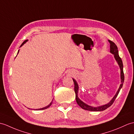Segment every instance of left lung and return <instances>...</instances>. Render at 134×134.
I'll return each mask as SVG.
<instances>
[{"mask_svg": "<svg viewBox=\"0 0 134 134\" xmlns=\"http://www.w3.org/2000/svg\"><path fill=\"white\" fill-rule=\"evenodd\" d=\"M108 42H109L110 43V52H111V53H112V54H113L114 55V57H115V59L117 61L118 63V64H119V66L120 68L121 84H120L119 89H118V90L116 94L114 96L113 99H112V100L109 103H108V104L102 105V106L94 107H91V106H90V105H88L87 104H85V103H83L82 100H80L79 98H78V96H77V92H78V85H77V83L76 82V80L73 79V81L74 83V91H75V92L76 101L77 102V104H78L80 107L82 108L84 110H88V111H103V110H105V109H107V108L110 107L111 105L113 104V103L114 102L115 100V99L117 97L118 94H119L120 89L122 88V86H123V83H124V80L123 62H122V59H121V58L119 56V54H118V47H117L116 45L113 42H112L111 40H108Z\"/></svg>", "mask_w": 134, "mask_h": 134, "instance_id": "obj_1", "label": "left lung"}]
</instances>
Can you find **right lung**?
I'll list each match as a JSON object with an SVG mask.
<instances>
[{
    "instance_id": "obj_1",
    "label": "right lung",
    "mask_w": 134,
    "mask_h": 134,
    "mask_svg": "<svg viewBox=\"0 0 134 134\" xmlns=\"http://www.w3.org/2000/svg\"><path fill=\"white\" fill-rule=\"evenodd\" d=\"M27 41V40H24V41L23 42V43H22V44H21V46H20V47L21 46H22L24 44V43H26V42ZM19 50L18 51V53H19ZM52 101L50 103V104H48V105H47V106H46V107H43V108H39V109H36V110H44V109H46V108H48L49 106H50V105L52 104Z\"/></svg>"
}]
</instances>
